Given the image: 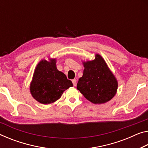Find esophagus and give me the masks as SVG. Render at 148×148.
<instances>
[{
  "label": "esophagus",
  "mask_w": 148,
  "mask_h": 148,
  "mask_svg": "<svg viewBox=\"0 0 148 148\" xmlns=\"http://www.w3.org/2000/svg\"><path fill=\"white\" fill-rule=\"evenodd\" d=\"M72 84H73V85H74V86H76V85H77V82H76V79H72Z\"/></svg>",
  "instance_id": "esophagus-1"
}]
</instances>
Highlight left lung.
Instances as JSON below:
<instances>
[{"instance_id": "left-lung-1", "label": "left lung", "mask_w": 148, "mask_h": 148, "mask_svg": "<svg viewBox=\"0 0 148 148\" xmlns=\"http://www.w3.org/2000/svg\"><path fill=\"white\" fill-rule=\"evenodd\" d=\"M82 77L77 89L87 99L94 104L105 103L115 95L118 82L102 57L95 55L94 60L83 62Z\"/></svg>"}]
</instances>
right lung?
Listing matches in <instances>:
<instances>
[{"label": "right lung", "instance_id": "add662e5", "mask_svg": "<svg viewBox=\"0 0 148 148\" xmlns=\"http://www.w3.org/2000/svg\"><path fill=\"white\" fill-rule=\"evenodd\" d=\"M73 86L63 72L57 69L55 58L42 60L34 71L30 84L33 97L42 104H49L60 99L64 91Z\"/></svg>", "mask_w": 148, "mask_h": 148}]
</instances>
